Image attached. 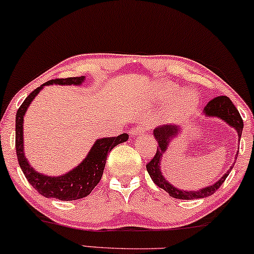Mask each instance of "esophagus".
<instances>
[{
	"instance_id": "esophagus-1",
	"label": "esophagus",
	"mask_w": 254,
	"mask_h": 254,
	"mask_svg": "<svg viewBox=\"0 0 254 254\" xmlns=\"http://www.w3.org/2000/svg\"><path fill=\"white\" fill-rule=\"evenodd\" d=\"M146 131H147V129L145 127H143V125H139V127H133V129L130 131V136L134 137V136H137V134H143V133H145Z\"/></svg>"
}]
</instances>
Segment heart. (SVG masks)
I'll return each instance as SVG.
<instances>
[{
  "label": "heart",
  "mask_w": 254,
  "mask_h": 254,
  "mask_svg": "<svg viewBox=\"0 0 254 254\" xmlns=\"http://www.w3.org/2000/svg\"><path fill=\"white\" fill-rule=\"evenodd\" d=\"M152 101L158 107L166 108L165 118L169 122H183L194 114L198 97L190 89L183 90L171 82H160L156 85Z\"/></svg>",
  "instance_id": "b5f03b06"
}]
</instances>
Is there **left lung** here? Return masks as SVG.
<instances>
[{
  "label": "left lung",
  "instance_id": "left-lung-1",
  "mask_svg": "<svg viewBox=\"0 0 254 254\" xmlns=\"http://www.w3.org/2000/svg\"><path fill=\"white\" fill-rule=\"evenodd\" d=\"M204 115L206 117H217L220 118L221 121H224L225 123L230 125L231 127H233L234 130L238 133V140H240L242 137L243 127H244V122L240 117L239 111L237 110V108L234 107V104L231 102V99L226 96H219V97L213 98L212 101H210L207 103L206 107L204 108ZM182 127H177V125H160V127H156L153 130V134L155 138L158 142V147H157L156 155L146 164V170L149 172L151 179L156 185H158L160 189L165 190L168 193L171 195L172 198L177 199H184V200H192V199H199V198H205L208 195H212L218 189L220 188L221 184L225 182V179L229 176V173L232 169V166L227 170V172L223 177L218 179L216 183H213L212 185H208L206 188L199 189V190H183V189L176 188L166 179L162 173V159L164 153L168 150L170 145V142H172L173 139H176L178 136H181L182 133ZM239 152V149H238ZM236 155V159H237Z\"/></svg>",
  "mask_w": 254,
  "mask_h": 254
}]
</instances>
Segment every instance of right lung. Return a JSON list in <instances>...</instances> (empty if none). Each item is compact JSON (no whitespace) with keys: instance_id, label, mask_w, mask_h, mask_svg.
I'll use <instances>...</instances> for the list:
<instances>
[{"instance_id":"obj_1","label":"right lung","mask_w":254,"mask_h":254,"mask_svg":"<svg viewBox=\"0 0 254 254\" xmlns=\"http://www.w3.org/2000/svg\"><path fill=\"white\" fill-rule=\"evenodd\" d=\"M85 81V76L69 77V78L51 79L35 89L16 112V155L21 170L23 171L25 178L30 183L34 189H36L40 194L47 198H56L60 200H76L84 198L91 193L95 186L101 181L105 168L109 152L118 144L127 142L129 134L122 133L117 137H107L96 139L94 145L88 152L84 159L76 168L61 176H48L38 172L31 166L27 157L24 155V140H23V120L28 108L31 102L38 95L44 86L51 84L59 85H82Z\"/></svg>"}]
</instances>
